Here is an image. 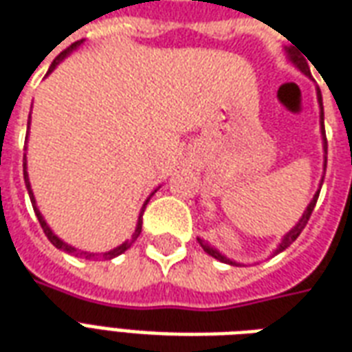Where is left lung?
<instances>
[{
	"mask_svg": "<svg viewBox=\"0 0 352 352\" xmlns=\"http://www.w3.org/2000/svg\"><path fill=\"white\" fill-rule=\"evenodd\" d=\"M285 52H287V58L290 60V64H294V67H298L300 72L303 73V75H307L311 79V72H309V65H307V62L303 60L298 52H296L292 47H285ZM317 100H318V107H320V135H322V148H324V164H322V169L326 171V154H328V143H326V131H324V109H322V96H320V90L317 88ZM322 181H324V173H322V179H320V183H318V190L315 192V196H313V199L309 201V206L305 207V211H303L302 219L296 222V226H292V230L290 232H287L285 236H283V239H280V243L277 245V249L273 251V256L275 254H279V252H283L287 247H290V245L294 243L296 237L302 234V230L305 228V224H307V221H309L311 213H313V209H315V204H317L318 199V192H320V186H322ZM198 243L201 245V249L209 254V256H213V258L221 260V262H224V264H230V265H241L239 262H236V260H230L228 256H224L221 251H217L213 245L207 243L206 239H201V237H198Z\"/></svg>",
	"mask_w": 352,
	"mask_h": 352,
	"instance_id": "1",
	"label": "left lung"
}]
</instances>
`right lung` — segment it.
Listing matches in <instances>:
<instances>
[{
    "instance_id": "obj_1",
    "label": "right lung",
    "mask_w": 352,
    "mask_h": 352,
    "mask_svg": "<svg viewBox=\"0 0 352 352\" xmlns=\"http://www.w3.org/2000/svg\"><path fill=\"white\" fill-rule=\"evenodd\" d=\"M85 43V39H80V41H75L73 45H69L67 49L64 50V52H60L56 58H54V62L50 64L49 67V73H52L54 69H56V65L64 60V58H67L69 54H72L73 50H77ZM47 73V75H49ZM30 118H32V115H30ZM28 135H30V120H28V133H26V146H24V151H28ZM24 183H26V188H28V194H30V199H32V206H34V211L35 214H37V221H39V224H41L43 232H45V236L49 237V241L56 249H60V251L67 252V254H73V256H79V258H87V260H111V258H116L118 254H122V252H126L128 249H130L131 245H133V241L138 239L139 234H141V224H143V221H141V217H143V211H145V206L148 204V199L153 198L154 192L146 198V201L143 204V207H141V213H139V219H138V224H135V230H133V234H131L130 239H126L122 245H118V247H115V249H111V251L107 252H88V251H80V249H77V247H73V245L65 243L64 239H60V237L50 230V226L47 224V221H45V217L41 214V211H39V207H37V201H35V196H34V190H32V184H30V177H28V162H26V154H24Z\"/></svg>"
}]
</instances>
